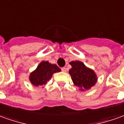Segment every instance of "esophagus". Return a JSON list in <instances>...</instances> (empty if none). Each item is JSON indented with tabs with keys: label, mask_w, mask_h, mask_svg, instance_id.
<instances>
[{
	"label": "esophagus",
	"mask_w": 124,
	"mask_h": 124,
	"mask_svg": "<svg viewBox=\"0 0 124 124\" xmlns=\"http://www.w3.org/2000/svg\"><path fill=\"white\" fill-rule=\"evenodd\" d=\"M61 69H62V71H63V72H66V68H65V67H62V68H61Z\"/></svg>",
	"instance_id": "esophagus-1"
}]
</instances>
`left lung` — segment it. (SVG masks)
Listing matches in <instances>:
<instances>
[{
    "mask_svg": "<svg viewBox=\"0 0 124 124\" xmlns=\"http://www.w3.org/2000/svg\"><path fill=\"white\" fill-rule=\"evenodd\" d=\"M70 64L72 68L69 70V74L74 85L81 88V91L88 90L95 85L97 78L94 71L86 68L79 61H72Z\"/></svg>",
    "mask_w": 124,
    "mask_h": 124,
    "instance_id": "obj_1",
    "label": "left lung"
}]
</instances>
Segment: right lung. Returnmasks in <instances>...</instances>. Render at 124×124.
<instances>
[{"instance_id": "add662e5", "label": "right lung", "mask_w": 124, "mask_h": 124, "mask_svg": "<svg viewBox=\"0 0 124 124\" xmlns=\"http://www.w3.org/2000/svg\"><path fill=\"white\" fill-rule=\"evenodd\" d=\"M60 71V68L56 64H52L47 61H43L38 65L36 70L31 73L29 80L34 86H41L46 84L54 73Z\"/></svg>"}]
</instances>
